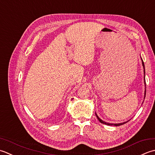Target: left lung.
I'll return each mask as SVG.
<instances>
[{
	"label": "left lung",
	"mask_w": 155,
	"mask_h": 155,
	"mask_svg": "<svg viewBox=\"0 0 155 155\" xmlns=\"http://www.w3.org/2000/svg\"><path fill=\"white\" fill-rule=\"evenodd\" d=\"M141 59H142V58H141ZM142 64H143V68H144V84H145V86H146V81H145V69H144V62H143V60L142 59ZM145 96H146V90H145V91H144V98H145ZM96 117L97 118V119H98V120L101 122V123H102V124H106V125H108V126H120V125H122V124H125V123H126L127 122H123V123H120V124H111V123H108V122H104V121H103L102 120H101L98 116H97V115L96 114Z\"/></svg>",
	"instance_id": "obj_1"
}]
</instances>
